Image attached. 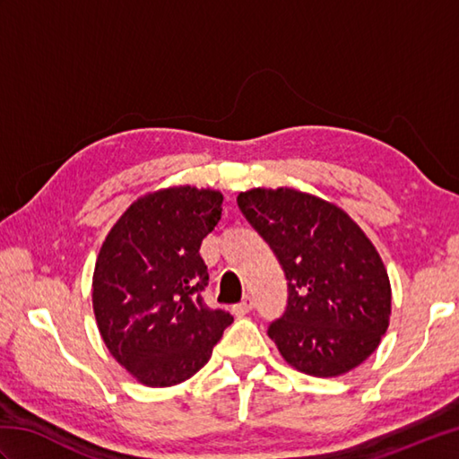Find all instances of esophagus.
<instances>
[{
  "mask_svg": "<svg viewBox=\"0 0 459 459\" xmlns=\"http://www.w3.org/2000/svg\"><path fill=\"white\" fill-rule=\"evenodd\" d=\"M252 309H255V299H252L250 296H247L245 299L240 301V304L232 306V314H235V316H247L248 311H252Z\"/></svg>",
  "mask_w": 459,
  "mask_h": 459,
  "instance_id": "34e87169",
  "label": "esophagus"
}]
</instances>
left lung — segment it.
Instances as JSON below:
<instances>
[{"instance_id":"obj_1","label":"left lung","mask_w":459,"mask_h":459,"mask_svg":"<svg viewBox=\"0 0 459 459\" xmlns=\"http://www.w3.org/2000/svg\"><path fill=\"white\" fill-rule=\"evenodd\" d=\"M288 280L284 316L268 335L311 377H339L378 347L391 319V281L373 242L337 204L290 187L237 197Z\"/></svg>"}]
</instances>
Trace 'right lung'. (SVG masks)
Segmentation results:
<instances>
[{"mask_svg": "<svg viewBox=\"0 0 459 459\" xmlns=\"http://www.w3.org/2000/svg\"><path fill=\"white\" fill-rule=\"evenodd\" d=\"M222 195L191 185L134 201L102 242L92 276L96 324L112 357L145 386H173L207 365L232 324L203 301L199 255Z\"/></svg>", "mask_w": 459, "mask_h": 459, "instance_id": "obj_1", "label": "right lung"}]
</instances>
